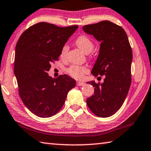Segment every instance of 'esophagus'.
<instances>
[{"label": "esophagus", "instance_id": "34e87169", "mask_svg": "<svg viewBox=\"0 0 151 151\" xmlns=\"http://www.w3.org/2000/svg\"><path fill=\"white\" fill-rule=\"evenodd\" d=\"M76 85H77L78 86H84L85 84L83 82H79V81H78L77 83H76Z\"/></svg>", "mask_w": 151, "mask_h": 151}]
</instances>
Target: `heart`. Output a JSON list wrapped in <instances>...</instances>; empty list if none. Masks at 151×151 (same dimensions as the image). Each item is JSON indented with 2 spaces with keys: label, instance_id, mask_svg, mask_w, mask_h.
I'll return each instance as SVG.
<instances>
[{
  "label": "heart",
  "instance_id": "heart-1",
  "mask_svg": "<svg viewBox=\"0 0 151 151\" xmlns=\"http://www.w3.org/2000/svg\"><path fill=\"white\" fill-rule=\"evenodd\" d=\"M75 43L80 49L83 50L85 54H89L94 48V43L87 37V35H82L76 38ZM69 50L68 45H64L61 48L60 57L62 59H65L67 56ZM88 69L85 66L73 64L67 69V73L72 77L77 80H82L85 77V75L87 73Z\"/></svg>",
  "mask_w": 151,
  "mask_h": 151
}]
</instances>
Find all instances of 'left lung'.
<instances>
[{"label": "left lung", "mask_w": 151, "mask_h": 151, "mask_svg": "<svg viewBox=\"0 0 151 151\" xmlns=\"http://www.w3.org/2000/svg\"><path fill=\"white\" fill-rule=\"evenodd\" d=\"M83 29L101 42L91 73L95 76L105 75L103 83H87L95 87V91L87 99V104L97 116L107 118L118 111L128 95L131 85L132 48L124 29L109 21L84 25Z\"/></svg>", "instance_id": "8db88e82"}]
</instances>
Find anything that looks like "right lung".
Here are the masks:
<instances>
[{"instance_id":"right-lung-1","label":"right lung","mask_w":151,"mask_h":151,"mask_svg":"<svg viewBox=\"0 0 151 151\" xmlns=\"http://www.w3.org/2000/svg\"><path fill=\"white\" fill-rule=\"evenodd\" d=\"M78 27L40 22L26 29L17 43L14 73L19 93L26 107L37 116L49 118L58 113L68 91L75 87V80L69 76L53 78L47 72Z\"/></svg>"}]
</instances>
